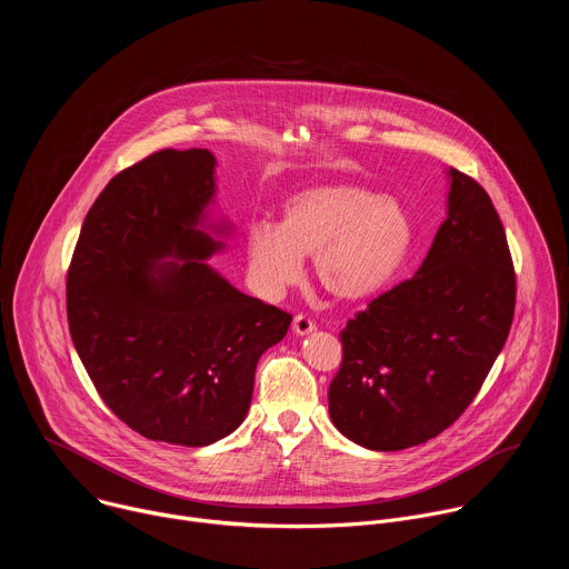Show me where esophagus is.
Instances as JSON below:
<instances>
[{
	"instance_id": "1",
	"label": "esophagus",
	"mask_w": 569,
	"mask_h": 569,
	"mask_svg": "<svg viewBox=\"0 0 569 569\" xmlns=\"http://www.w3.org/2000/svg\"><path fill=\"white\" fill-rule=\"evenodd\" d=\"M292 331H295V336L303 338V336H308V333H312V331H315V323H312V319H310V317H306V315H297V317L292 319Z\"/></svg>"
}]
</instances>
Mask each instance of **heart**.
<instances>
[{"instance_id":"1","label":"heart","mask_w":569,"mask_h":569,"mask_svg":"<svg viewBox=\"0 0 569 569\" xmlns=\"http://www.w3.org/2000/svg\"><path fill=\"white\" fill-rule=\"evenodd\" d=\"M415 246L412 218L396 198L349 184H315L286 198L281 224L254 220L246 252L266 297L281 295L312 254L315 277L340 301H362L391 283Z\"/></svg>"}]
</instances>
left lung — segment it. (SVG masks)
<instances>
[{"mask_svg":"<svg viewBox=\"0 0 569 569\" xmlns=\"http://www.w3.org/2000/svg\"><path fill=\"white\" fill-rule=\"evenodd\" d=\"M446 176V220L423 266L342 331L329 415L369 450L412 448L455 423L511 329L516 277L500 216L475 180Z\"/></svg>","mask_w":569,"mask_h":569,"instance_id":"1","label":"left lung"}]
</instances>
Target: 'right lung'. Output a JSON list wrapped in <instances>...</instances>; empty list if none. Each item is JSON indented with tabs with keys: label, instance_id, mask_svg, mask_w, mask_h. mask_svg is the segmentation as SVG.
Returning a JSON list of instances; mask_svg holds the SVG:
<instances>
[{
	"label": "right lung",
	"instance_id": "1",
	"mask_svg": "<svg viewBox=\"0 0 569 569\" xmlns=\"http://www.w3.org/2000/svg\"><path fill=\"white\" fill-rule=\"evenodd\" d=\"M216 193L211 150L146 157L97 198L67 274L69 333L108 408L187 448L246 421L257 362L292 321L209 263L233 236Z\"/></svg>",
	"mask_w": 569,
	"mask_h": 569
}]
</instances>
